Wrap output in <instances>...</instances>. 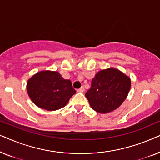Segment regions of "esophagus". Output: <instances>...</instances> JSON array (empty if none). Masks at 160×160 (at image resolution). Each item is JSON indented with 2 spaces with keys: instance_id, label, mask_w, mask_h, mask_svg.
<instances>
[{
  "instance_id": "obj_1",
  "label": "esophagus",
  "mask_w": 160,
  "mask_h": 160,
  "mask_svg": "<svg viewBox=\"0 0 160 160\" xmlns=\"http://www.w3.org/2000/svg\"><path fill=\"white\" fill-rule=\"evenodd\" d=\"M78 92H83L84 91V87H81V88H79V89H78L77 90H76Z\"/></svg>"
}]
</instances>
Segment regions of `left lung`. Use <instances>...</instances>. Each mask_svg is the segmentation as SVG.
<instances>
[{"mask_svg": "<svg viewBox=\"0 0 160 160\" xmlns=\"http://www.w3.org/2000/svg\"><path fill=\"white\" fill-rule=\"evenodd\" d=\"M130 87V78L122 72L116 68L105 69L96 73L85 96L94 111L106 113L121 106Z\"/></svg>", "mask_w": 160, "mask_h": 160, "instance_id": "8db88e82", "label": "left lung"}]
</instances>
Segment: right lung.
Segmentation results:
<instances>
[{"label":"right lung","instance_id":"add662e5","mask_svg":"<svg viewBox=\"0 0 160 160\" xmlns=\"http://www.w3.org/2000/svg\"><path fill=\"white\" fill-rule=\"evenodd\" d=\"M28 95L39 108L55 111L63 108L76 93L70 80L57 71H40L27 83Z\"/></svg>","mask_w":160,"mask_h":160}]
</instances>
